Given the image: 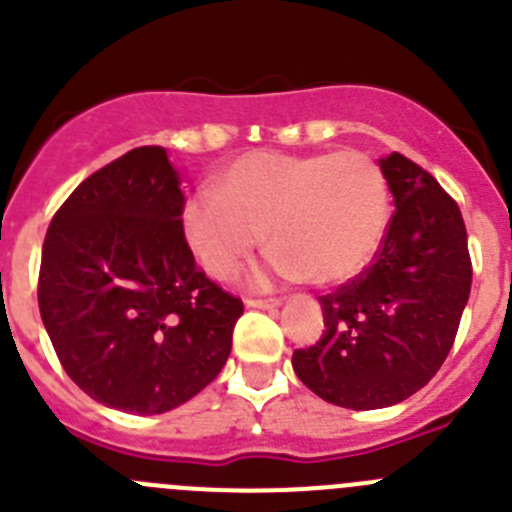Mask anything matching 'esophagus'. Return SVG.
I'll use <instances>...</instances> for the list:
<instances>
[{
  "label": "esophagus",
  "instance_id": "esophagus-1",
  "mask_svg": "<svg viewBox=\"0 0 512 512\" xmlns=\"http://www.w3.org/2000/svg\"><path fill=\"white\" fill-rule=\"evenodd\" d=\"M279 304L281 299H276V296H271V299H253V296H248L246 299V306H253V309H274Z\"/></svg>",
  "mask_w": 512,
  "mask_h": 512
}]
</instances>
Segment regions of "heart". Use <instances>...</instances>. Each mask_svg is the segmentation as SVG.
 <instances>
[{"label":"heart","mask_w":512,"mask_h":512,"mask_svg":"<svg viewBox=\"0 0 512 512\" xmlns=\"http://www.w3.org/2000/svg\"><path fill=\"white\" fill-rule=\"evenodd\" d=\"M183 206V236L213 279H231L243 261L271 243L286 279L344 284L382 248L392 218L384 170L362 150L238 155Z\"/></svg>","instance_id":"obj_1"}]
</instances>
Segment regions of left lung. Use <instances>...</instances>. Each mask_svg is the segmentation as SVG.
Segmentation results:
<instances>
[{"instance_id":"8db88e82","label":"left lung","mask_w":512,"mask_h":512,"mask_svg":"<svg viewBox=\"0 0 512 512\" xmlns=\"http://www.w3.org/2000/svg\"><path fill=\"white\" fill-rule=\"evenodd\" d=\"M379 168L397 206L382 248L362 274L319 296L324 334L291 357L311 392L349 410L397 405L435 377L472 284L455 198L402 153Z\"/></svg>"}]
</instances>
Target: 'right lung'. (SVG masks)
<instances>
[{"instance_id":"1","label":"right lung","mask_w":512,"mask_h":512,"mask_svg":"<svg viewBox=\"0 0 512 512\" xmlns=\"http://www.w3.org/2000/svg\"><path fill=\"white\" fill-rule=\"evenodd\" d=\"M165 148L128 150L57 208L37 299L57 359L95 402L158 415L196 397L231 354L243 301L198 269Z\"/></svg>"}]
</instances>
